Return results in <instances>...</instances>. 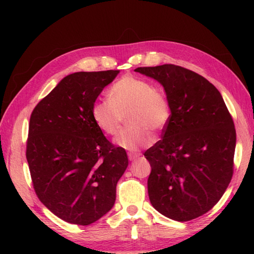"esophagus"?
Here are the masks:
<instances>
[{
	"label": "esophagus",
	"mask_w": 254,
	"mask_h": 254,
	"mask_svg": "<svg viewBox=\"0 0 254 254\" xmlns=\"http://www.w3.org/2000/svg\"><path fill=\"white\" fill-rule=\"evenodd\" d=\"M127 157H128V160H130V161H134V160H136L137 158L140 157V153L128 152V153H127Z\"/></svg>",
	"instance_id": "obj_1"
}]
</instances>
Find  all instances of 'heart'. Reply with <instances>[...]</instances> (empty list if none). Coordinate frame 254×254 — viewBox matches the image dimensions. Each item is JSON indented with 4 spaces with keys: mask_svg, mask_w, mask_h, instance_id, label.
<instances>
[{
    "mask_svg": "<svg viewBox=\"0 0 254 254\" xmlns=\"http://www.w3.org/2000/svg\"><path fill=\"white\" fill-rule=\"evenodd\" d=\"M109 99L94 103L93 121L106 135H115L127 115L128 127L115 137V143L130 151L151 143L150 131L160 132L170 119L166 94L140 77L127 75L120 78L110 88Z\"/></svg>",
    "mask_w": 254,
    "mask_h": 254,
    "instance_id": "1",
    "label": "heart"
}]
</instances>
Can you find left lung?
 I'll use <instances>...</instances> for the list:
<instances>
[{"instance_id":"1","label":"left lung","mask_w":254,"mask_h":254,"mask_svg":"<svg viewBox=\"0 0 254 254\" xmlns=\"http://www.w3.org/2000/svg\"><path fill=\"white\" fill-rule=\"evenodd\" d=\"M134 70L158 80L170 105L162 139L144 152L150 203L174 221L194 220L216 205L233 176V119L218 89L195 71L171 64Z\"/></svg>"}]
</instances>
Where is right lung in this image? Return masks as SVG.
Segmentation results:
<instances>
[{"label":"right lung","instance_id":"add662e5","mask_svg":"<svg viewBox=\"0 0 254 254\" xmlns=\"http://www.w3.org/2000/svg\"><path fill=\"white\" fill-rule=\"evenodd\" d=\"M119 70L66 76L32 111L27 160L38 198L63 221L89 225L113 207L128 165L96 127L92 106Z\"/></svg>","mask_w":254,"mask_h":254}]
</instances>
